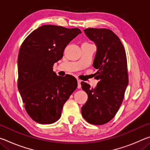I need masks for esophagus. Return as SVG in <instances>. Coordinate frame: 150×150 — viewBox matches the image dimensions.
Returning a JSON list of instances; mask_svg holds the SVG:
<instances>
[{"mask_svg":"<svg viewBox=\"0 0 150 150\" xmlns=\"http://www.w3.org/2000/svg\"><path fill=\"white\" fill-rule=\"evenodd\" d=\"M77 83H78V85H77V88H81V81L78 79L77 80Z\"/></svg>","mask_w":150,"mask_h":150,"instance_id":"1","label":"esophagus"}]
</instances>
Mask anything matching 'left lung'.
<instances>
[{
    "mask_svg": "<svg viewBox=\"0 0 150 150\" xmlns=\"http://www.w3.org/2000/svg\"><path fill=\"white\" fill-rule=\"evenodd\" d=\"M87 36L96 45L93 67L98 69L96 87L81 82L88 100L81 108L83 117L88 123L102 125L111 120L122 103L128 84L126 52L119 38L106 28H87Z\"/></svg>",
    "mask_w": 150,
    "mask_h": 150,
    "instance_id": "8db88e82",
    "label": "left lung"
}]
</instances>
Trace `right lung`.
I'll return each instance as SVG.
<instances>
[{"label": "right lung", "mask_w": 150, "mask_h": 150, "mask_svg": "<svg viewBox=\"0 0 150 150\" xmlns=\"http://www.w3.org/2000/svg\"><path fill=\"white\" fill-rule=\"evenodd\" d=\"M81 30L44 25L28 35L18 57V88L27 113L42 124L56 122L65 103L77 87L72 75L57 76L54 63L62 59L65 47Z\"/></svg>", "instance_id": "right-lung-1"}]
</instances>
